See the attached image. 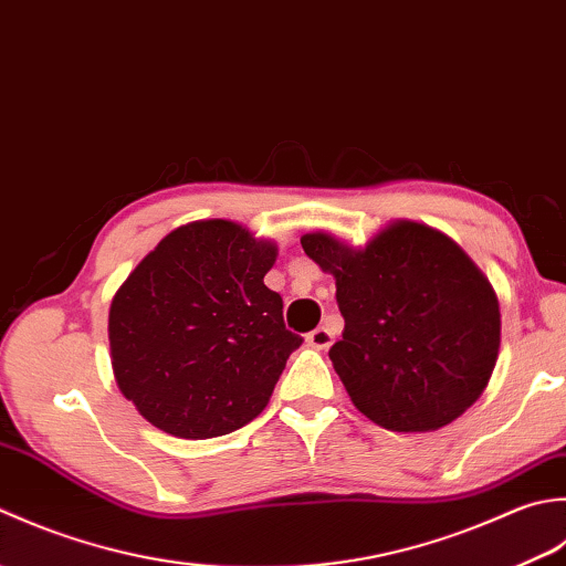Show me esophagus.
Here are the masks:
<instances>
[{
    "label": "esophagus",
    "mask_w": 566,
    "mask_h": 566,
    "mask_svg": "<svg viewBox=\"0 0 566 566\" xmlns=\"http://www.w3.org/2000/svg\"><path fill=\"white\" fill-rule=\"evenodd\" d=\"M332 342H334V334L327 327H317L307 334V344L315 349H327Z\"/></svg>",
    "instance_id": "34e87169"
}]
</instances>
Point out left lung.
I'll list each match as a JSON object with an SVG mask.
<instances>
[{"mask_svg": "<svg viewBox=\"0 0 566 566\" xmlns=\"http://www.w3.org/2000/svg\"><path fill=\"white\" fill-rule=\"evenodd\" d=\"M300 244L337 281L344 332L329 359L368 420L428 432L474 406L499 359L501 313L452 239L396 222L359 251L327 234Z\"/></svg>", "mask_w": 566, "mask_h": 566, "instance_id": "1", "label": "left lung"}]
</instances>
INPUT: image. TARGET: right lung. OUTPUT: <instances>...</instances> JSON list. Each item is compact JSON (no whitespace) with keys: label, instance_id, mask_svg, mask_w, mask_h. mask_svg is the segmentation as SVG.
I'll return each instance as SVG.
<instances>
[{"label":"right lung","instance_id":"obj_1","mask_svg":"<svg viewBox=\"0 0 566 566\" xmlns=\"http://www.w3.org/2000/svg\"><path fill=\"white\" fill-rule=\"evenodd\" d=\"M275 247L224 219L178 227L109 307L114 378L144 418L182 440L244 428L269 406L303 337L263 285Z\"/></svg>","mask_w":566,"mask_h":566}]
</instances>
